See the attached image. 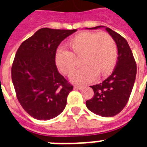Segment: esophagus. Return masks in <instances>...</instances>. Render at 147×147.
Here are the masks:
<instances>
[{
	"label": "esophagus",
	"instance_id": "34e87169",
	"mask_svg": "<svg viewBox=\"0 0 147 147\" xmlns=\"http://www.w3.org/2000/svg\"><path fill=\"white\" fill-rule=\"evenodd\" d=\"M83 86H80V85H74V89L81 90V89H83Z\"/></svg>",
	"mask_w": 147,
	"mask_h": 147
}]
</instances>
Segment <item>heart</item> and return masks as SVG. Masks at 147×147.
<instances>
[{
  "mask_svg": "<svg viewBox=\"0 0 147 147\" xmlns=\"http://www.w3.org/2000/svg\"><path fill=\"white\" fill-rule=\"evenodd\" d=\"M70 51L59 49L56 64L62 73L70 76L83 58L85 65L71 77L76 83L91 82L96 76L105 77L113 71L117 60V45L113 38L106 32H82L67 43Z\"/></svg>",
  "mask_w": 147,
  "mask_h": 147,
  "instance_id": "heart-1",
  "label": "heart"
}]
</instances>
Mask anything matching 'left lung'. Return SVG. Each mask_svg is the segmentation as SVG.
Returning a JSON list of instances; mask_svg holds the SVG:
<instances>
[{"label": "left lung", "instance_id": "left-lung-1", "mask_svg": "<svg viewBox=\"0 0 147 147\" xmlns=\"http://www.w3.org/2000/svg\"><path fill=\"white\" fill-rule=\"evenodd\" d=\"M102 26L92 27L97 29ZM118 49V61L110 76L90 87L94 96L86 102L90 111L103 117H113L122 111L129 100L136 76L137 67L131 49L124 38L105 27Z\"/></svg>", "mask_w": 147, "mask_h": 147}]
</instances>
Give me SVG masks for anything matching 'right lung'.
I'll use <instances>...</instances> for the list:
<instances>
[{
	"instance_id": "1",
	"label": "right lung",
	"mask_w": 147,
	"mask_h": 147,
	"mask_svg": "<svg viewBox=\"0 0 147 147\" xmlns=\"http://www.w3.org/2000/svg\"><path fill=\"white\" fill-rule=\"evenodd\" d=\"M42 28L18 49L11 66V80L21 106L30 117L46 120L63 112L73 86L58 71V45L76 31Z\"/></svg>"
}]
</instances>
